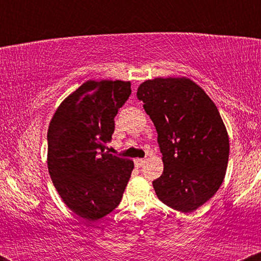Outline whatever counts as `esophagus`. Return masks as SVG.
Here are the masks:
<instances>
[{"mask_svg": "<svg viewBox=\"0 0 261 261\" xmlns=\"http://www.w3.org/2000/svg\"><path fill=\"white\" fill-rule=\"evenodd\" d=\"M145 162L146 160H143V158H137V160H135V164H136L137 167H142Z\"/></svg>", "mask_w": 261, "mask_h": 261, "instance_id": "1", "label": "esophagus"}]
</instances>
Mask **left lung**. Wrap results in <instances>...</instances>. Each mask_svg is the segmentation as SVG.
Returning <instances> with one entry per match:
<instances>
[{"label": "left lung", "mask_w": 261, "mask_h": 261, "mask_svg": "<svg viewBox=\"0 0 261 261\" xmlns=\"http://www.w3.org/2000/svg\"><path fill=\"white\" fill-rule=\"evenodd\" d=\"M137 98L163 155V173L153 180L158 199L178 211H195L215 195L228 164V135L217 107L188 79L148 80Z\"/></svg>", "instance_id": "obj_1"}]
</instances>
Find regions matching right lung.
Wrapping results in <instances>:
<instances>
[{"instance_id":"right-lung-1","label":"right lung","mask_w":261,"mask_h":261,"mask_svg":"<svg viewBox=\"0 0 261 261\" xmlns=\"http://www.w3.org/2000/svg\"><path fill=\"white\" fill-rule=\"evenodd\" d=\"M130 86L88 81L62 101L50 122V176L62 201L85 220H99L118 207L134 169L133 161L106 152Z\"/></svg>"}]
</instances>
